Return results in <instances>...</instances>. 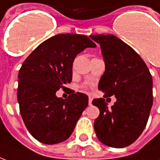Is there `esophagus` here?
<instances>
[{
    "mask_svg": "<svg viewBox=\"0 0 160 160\" xmlns=\"http://www.w3.org/2000/svg\"><path fill=\"white\" fill-rule=\"evenodd\" d=\"M92 98L91 97H89V98H88V104H89V105L92 104Z\"/></svg>",
    "mask_w": 160,
    "mask_h": 160,
    "instance_id": "1",
    "label": "esophagus"
}]
</instances>
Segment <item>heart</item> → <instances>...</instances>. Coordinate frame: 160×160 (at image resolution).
I'll use <instances>...</instances> for the list:
<instances>
[{
    "label": "heart",
    "instance_id": "heart-1",
    "mask_svg": "<svg viewBox=\"0 0 160 160\" xmlns=\"http://www.w3.org/2000/svg\"><path fill=\"white\" fill-rule=\"evenodd\" d=\"M81 88H83V89L86 90V89H87V85H82V86H81Z\"/></svg>",
    "mask_w": 160,
    "mask_h": 160
}]
</instances>
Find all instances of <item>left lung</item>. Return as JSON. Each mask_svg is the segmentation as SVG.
<instances>
[{"label":"left lung","mask_w":160,"mask_h":160,"mask_svg":"<svg viewBox=\"0 0 160 160\" xmlns=\"http://www.w3.org/2000/svg\"><path fill=\"white\" fill-rule=\"evenodd\" d=\"M100 44L105 63L98 89L117 101L108 109L104 98H95L99 109L94 122L98 139L108 147L122 148L137 140L148 123L152 105V80L144 61L114 35H92Z\"/></svg>","instance_id":"8db88e82"}]
</instances>
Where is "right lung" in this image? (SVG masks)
<instances>
[{
  "mask_svg": "<svg viewBox=\"0 0 160 160\" xmlns=\"http://www.w3.org/2000/svg\"><path fill=\"white\" fill-rule=\"evenodd\" d=\"M88 37L58 34L42 42L25 60L19 72L18 102L30 134L43 144L66 141L88 105L86 94L71 90L67 99L57 98L60 88L72 81L73 62L87 48H95Z\"/></svg>",
  "mask_w": 160,
  "mask_h": 160,
  "instance_id": "obj_1",
  "label": "right lung"
}]
</instances>
